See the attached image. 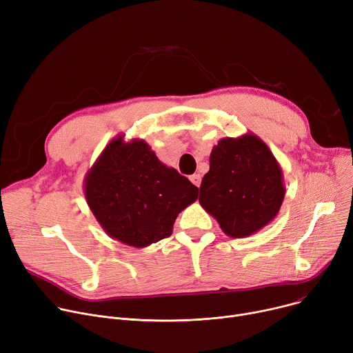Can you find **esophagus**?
<instances>
[{
	"label": "esophagus",
	"instance_id": "obj_1",
	"mask_svg": "<svg viewBox=\"0 0 353 353\" xmlns=\"http://www.w3.org/2000/svg\"><path fill=\"white\" fill-rule=\"evenodd\" d=\"M190 179H191V182H192L195 186H198V188H199L201 181H202V176H201L199 174H194V175H191V176H190Z\"/></svg>",
	"mask_w": 353,
	"mask_h": 353
}]
</instances>
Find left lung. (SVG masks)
<instances>
[{
    "mask_svg": "<svg viewBox=\"0 0 353 353\" xmlns=\"http://www.w3.org/2000/svg\"><path fill=\"white\" fill-rule=\"evenodd\" d=\"M199 191V203L221 230L231 238H246L275 219L286 190L272 151L248 132L219 139Z\"/></svg>",
    "mask_w": 353,
    "mask_h": 353,
    "instance_id": "1",
    "label": "left lung"
}]
</instances>
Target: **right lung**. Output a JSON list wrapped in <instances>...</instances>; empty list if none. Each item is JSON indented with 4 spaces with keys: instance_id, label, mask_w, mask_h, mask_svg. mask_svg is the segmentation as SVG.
Wrapping results in <instances>:
<instances>
[{
    "instance_id": "add662e5",
    "label": "right lung",
    "mask_w": 353,
    "mask_h": 353,
    "mask_svg": "<svg viewBox=\"0 0 353 353\" xmlns=\"http://www.w3.org/2000/svg\"><path fill=\"white\" fill-rule=\"evenodd\" d=\"M84 194L110 238L145 248L172 234L181 211L194 203L198 188L162 163L143 139L115 137L84 178Z\"/></svg>"
}]
</instances>
